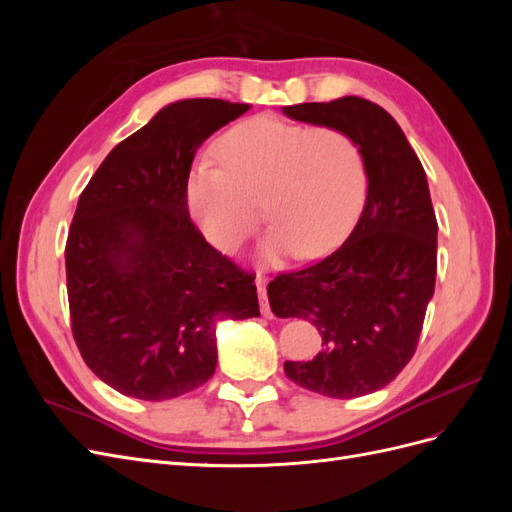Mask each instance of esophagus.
Segmentation results:
<instances>
[{"instance_id":"1","label":"esophagus","mask_w":512,"mask_h":512,"mask_svg":"<svg viewBox=\"0 0 512 512\" xmlns=\"http://www.w3.org/2000/svg\"><path fill=\"white\" fill-rule=\"evenodd\" d=\"M256 288H258V301H260V312L265 318H271L273 312H271V305H269V297H267V288H265V282L262 280H256Z\"/></svg>"}]
</instances>
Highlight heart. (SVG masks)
<instances>
[{
    "label": "heart",
    "mask_w": 512,
    "mask_h": 512,
    "mask_svg": "<svg viewBox=\"0 0 512 512\" xmlns=\"http://www.w3.org/2000/svg\"><path fill=\"white\" fill-rule=\"evenodd\" d=\"M222 164L200 162L185 181V200L203 235L224 254L252 235L262 203L273 224L260 260L277 265L294 250L329 254L359 220L367 194L363 153L333 128L254 117L218 143Z\"/></svg>",
    "instance_id": "1"
}]
</instances>
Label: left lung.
<instances>
[{"label": "left lung", "mask_w": 512, "mask_h": 512, "mask_svg": "<svg viewBox=\"0 0 512 512\" xmlns=\"http://www.w3.org/2000/svg\"><path fill=\"white\" fill-rule=\"evenodd\" d=\"M282 111L346 132L367 168L365 207L344 245L312 267L277 275L267 288L277 318L309 320L322 335L312 361H286L284 371L324 397L376 393L412 359L436 288L438 222L427 175L397 121L365 98Z\"/></svg>", "instance_id": "8db88e82"}]
</instances>
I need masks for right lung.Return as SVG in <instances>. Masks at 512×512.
<instances>
[{
  "label": "right lung",
  "mask_w": 512,
  "mask_h": 512,
  "mask_svg": "<svg viewBox=\"0 0 512 512\" xmlns=\"http://www.w3.org/2000/svg\"><path fill=\"white\" fill-rule=\"evenodd\" d=\"M250 104L179 100L100 164L66 243L72 335L121 395L164 401L205 384L222 320L258 318L254 277L192 224L185 200L198 147Z\"/></svg>",
  "instance_id": "obj_1"
}]
</instances>
